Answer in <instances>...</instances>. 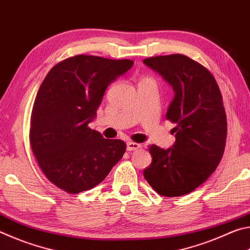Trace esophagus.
<instances>
[{
  "label": "esophagus",
  "mask_w": 250,
  "mask_h": 250,
  "mask_svg": "<svg viewBox=\"0 0 250 250\" xmlns=\"http://www.w3.org/2000/svg\"><path fill=\"white\" fill-rule=\"evenodd\" d=\"M141 146L139 145V143H135V142H126V150L128 151H134V150H138L140 149Z\"/></svg>",
  "instance_id": "obj_1"
}]
</instances>
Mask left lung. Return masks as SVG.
Here are the masks:
<instances>
[{
    "label": "left lung",
    "instance_id": "left-lung-1",
    "mask_svg": "<svg viewBox=\"0 0 250 250\" xmlns=\"http://www.w3.org/2000/svg\"><path fill=\"white\" fill-rule=\"evenodd\" d=\"M143 64L172 87L167 119L175 124V143L151 146L152 162L143 175L163 196H181L208 179L224 154L226 113L216 80L204 66L184 55L146 58Z\"/></svg>",
    "mask_w": 250,
    "mask_h": 250
}]
</instances>
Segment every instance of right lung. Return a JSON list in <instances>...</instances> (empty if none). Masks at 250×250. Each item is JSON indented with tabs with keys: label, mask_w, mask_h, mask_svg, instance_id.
Here are the masks:
<instances>
[{
	"label": "right lung",
	"mask_w": 250,
	"mask_h": 250,
	"mask_svg": "<svg viewBox=\"0 0 250 250\" xmlns=\"http://www.w3.org/2000/svg\"><path fill=\"white\" fill-rule=\"evenodd\" d=\"M133 62L90 55L65 59L50 69L33 105L29 141L46 177L67 193L101 183L125 152L121 140L89 128L109 84Z\"/></svg>",
	"instance_id": "1"
}]
</instances>
